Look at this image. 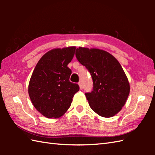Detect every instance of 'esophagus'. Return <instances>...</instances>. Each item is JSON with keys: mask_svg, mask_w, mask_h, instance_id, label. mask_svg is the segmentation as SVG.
<instances>
[{"mask_svg": "<svg viewBox=\"0 0 155 155\" xmlns=\"http://www.w3.org/2000/svg\"><path fill=\"white\" fill-rule=\"evenodd\" d=\"M78 85H79L80 89H83V84H82V83H81V82H79V83H78Z\"/></svg>", "mask_w": 155, "mask_h": 155, "instance_id": "esophagus-1", "label": "esophagus"}]
</instances>
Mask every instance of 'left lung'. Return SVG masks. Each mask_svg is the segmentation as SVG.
Returning <instances> with one entry per match:
<instances>
[{
	"label": "left lung",
	"instance_id": "obj_1",
	"mask_svg": "<svg viewBox=\"0 0 155 155\" xmlns=\"http://www.w3.org/2000/svg\"><path fill=\"white\" fill-rule=\"evenodd\" d=\"M76 57L93 78V91L85 93L92 110L105 118L119 113L129 95L130 84L117 59L102 49L81 47Z\"/></svg>",
	"mask_w": 155,
	"mask_h": 155
}]
</instances>
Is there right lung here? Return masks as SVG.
Instances as JSON below:
<instances>
[{"label":"right lung","instance_id":"add662e5","mask_svg":"<svg viewBox=\"0 0 155 155\" xmlns=\"http://www.w3.org/2000/svg\"><path fill=\"white\" fill-rule=\"evenodd\" d=\"M76 47L48 51L37 62L29 81L28 93L35 108L48 118L62 117L79 91L69 81L72 73L67 65L73 58Z\"/></svg>","mask_w":155,"mask_h":155}]
</instances>
